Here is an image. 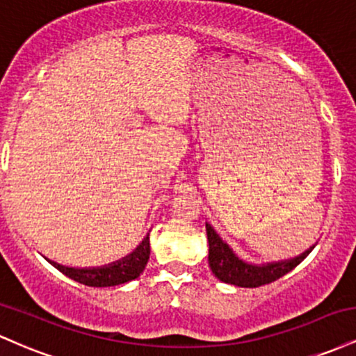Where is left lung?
Here are the masks:
<instances>
[{"instance_id":"8db88e82","label":"left lung","mask_w":356,"mask_h":356,"mask_svg":"<svg viewBox=\"0 0 356 356\" xmlns=\"http://www.w3.org/2000/svg\"><path fill=\"white\" fill-rule=\"evenodd\" d=\"M206 232L207 241H209V266L212 275L222 283L241 286V288H257V286L280 280L286 273L295 269L316 246V244H313L305 252H301L300 256L291 257V259L254 264L241 259L229 248V244L224 243L218 232L214 231V227L207 222Z\"/></svg>"}]
</instances>
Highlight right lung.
Here are the masks:
<instances>
[{"mask_svg":"<svg viewBox=\"0 0 356 356\" xmlns=\"http://www.w3.org/2000/svg\"><path fill=\"white\" fill-rule=\"evenodd\" d=\"M150 256V241L149 234L145 236L138 246L130 252L129 256L122 257L115 263L105 264L99 268H70L63 266V264L50 261L51 266H55L65 276L72 277L73 281L93 288H107V286H117L129 283V281L136 280L140 276V273L145 269L147 261Z\"/></svg>","mask_w":356,"mask_h":356,"instance_id":"add662e5","label":"right lung"}]
</instances>
